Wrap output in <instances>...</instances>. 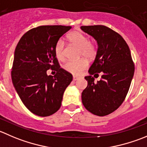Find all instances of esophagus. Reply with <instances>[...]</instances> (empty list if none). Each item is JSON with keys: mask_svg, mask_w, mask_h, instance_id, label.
<instances>
[{"mask_svg": "<svg viewBox=\"0 0 147 147\" xmlns=\"http://www.w3.org/2000/svg\"><path fill=\"white\" fill-rule=\"evenodd\" d=\"M79 79V77H77V76H73V80L74 81H76Z\"/></svg>", "mask_w": 147, "mask_h": 147, "instance_id": "34e87169", "label": "esophagus"}]
</instances>
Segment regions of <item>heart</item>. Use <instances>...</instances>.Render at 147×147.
<instances>
[{"label": "heart", "mask_w": 147, "mask_h": 147, "mask_svg": "<svg viewBox=\"0 0 147 147\" xmlns=\"http://www.w3.org/2000/svg\"><path fill=\"white\" fill-rule=\"evenodd\" d=\"M68 40L73 46L79 49V57H85L88 59H92L97 55V48L95 43L89 40L88 36L79 31L71 32L67 36ZM55 54L59 61H64L66 58L65 44L62 39H59L55 46ZM88 66V61L81 59L78 61H70L64 65L65 70L75 75H78L86 69Z\"/></svg>", "instance_id": "1"}]
</instances>
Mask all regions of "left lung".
I'll return each mask as SVG.
<instances>
[{
  "mask_svg": "<svg viewBox=\"0 0 147 147\" xmlns=\"http://www.w3.org/2000/svg\"><path fill=\"white\" fill-rule=\"evenodd\" d=\"M81 29L97 41L98 51L85 77L88 86L82 92V102L92 114L104 116L119 108L129 92L134 73L130 49L121 36L105 26H82ZM102 72L97 83L92 76Z\"/></svg>",
  "mask_w": 147,
  "mask_h": 147,
  "instance_id": "obj_1",
  "label": "left lung"
}]
</instances>
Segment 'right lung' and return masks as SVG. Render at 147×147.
I'll return each instance as SVG.
<instances>
[{
	"mask_svg": "<svg viewBox=\"0 0 147 147\" xmlns=\"http://www.w3.org/2000/svg\"><path fill=\"white\" fill-rule=\"evenodd\" d=\"M71 26H40L27 31L18 42L11 79L21 101L31 113L45 117L56 113L72 75L60 67L55 46ZM56 71L54 76L46 71Z\"/></svg>",
	"mask_w": 147,
	"mask_h": 147,
	"instance_id": "add662e5",
	"label": "right lung"
}]
</instances>
